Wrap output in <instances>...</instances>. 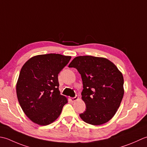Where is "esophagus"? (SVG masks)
Here are the masks:
<instances>
[{"label":"esophagus","instance_id":"esophagus-1","mask_svg":"<svg viewBox=\"0 0 147 147\" xmlns=\"http://www.w3.org/2000/svg\"><path fill=\"white\" fill-rule=\"evenodd\" d=\"M77 100H79V97L77 96L76 97H73V98H70V101H71V102H75V101H77Z\"/></svg>","mask_w":147,"mask_h":147}]
</instances>
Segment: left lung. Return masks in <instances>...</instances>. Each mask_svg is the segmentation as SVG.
<instances>
[{
	"mask_svg": "<svg viewBox=\"0 0 147 147\" xmlns=\"http://www.w3.org/2000/svg\"><path fill=\"white\" fill-rule=\"evenodd\" d=\"M81 76L82 99L86 109L79 115L86 123L98 125L111 119L124 96V78L117 67L109 59L92 56L75 58L68 65Z\"/></svg>",
	"mask_w": 147,
	"mask_h": 147,
	"instance_id": "left-lung-1",
	"label": "left lung"
}]
</instances>
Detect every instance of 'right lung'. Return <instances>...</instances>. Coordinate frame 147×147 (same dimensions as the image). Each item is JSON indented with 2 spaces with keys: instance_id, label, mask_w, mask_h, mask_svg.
<instances>
[{
  "instance_id": "obj_1",
  "label": "right lung",
  "mask_w": 147,
  "mask_h": 147,
  "mask_svg": "<svg viewBox=\"0 0 147 147\" xmlns=\"http://www.w3.org/2000/svg\"><path fill=\"white\" fill-rule=\"evenodd\" d=\"M70 59L59 54L40 55L22 67L16 84L17 97L23 111L34 123H52L67 103V98L59 91L58 76Z\"/></svg>"
}]
</instances>
